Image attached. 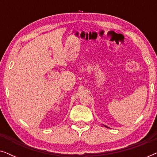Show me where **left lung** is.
Returning <instances> with one entry per match:
<instances>
[{
    "instance_id": "obj_1",
    "label": "left lung",
    "mask_w": 157,
    "mask_h": 157,
    "mask_svg": "<svg viewBox=\"0 0 157 157\" xmlns=\"http://www.w3.org/2000/svg\"><path fill=\"white\" fill-rule=\"evenodd\" d=\"M104 126H105V125H104ZM106 126V127H107V128H109V127H108V126Z\"/></svg>"
}]
</instances>
